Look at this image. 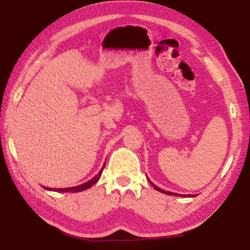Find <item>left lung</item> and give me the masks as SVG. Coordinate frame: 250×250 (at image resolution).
Instances as JSON below:
<instances>
[{"instance_id":"left-lung-1","label":"left lung","mask_w":250,"mask_h":250,"mask_svg":"<svg viewBox=\"0 0 250 250\" xmlns=\"http://www.w3.org/2000/svg\"><path fill=\"white\" fill-rule=\"evenodd\" d=\"M149 183H150V184H151V186H152L153 188H155V189H156V190H158V191H159V192H163V193H166V194H174V193H172V192H168V191H165V190H162V189H159V188H158V187H156V186H155V184H153V183L151 182V181H149Z\"/></svg>"}]
</instances>
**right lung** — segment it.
<instances>
[{"label":"right lung","mask_w":250,"mask_h":250,"mask_svg":"<svg viewBox=\"0 0 250 250\" xmlns=\"http://www.w3.org/2000/svg\"><path fill=\"white\" fill-rule=\"evenodd\" d=\"M104 165H105V163H104ZM104 167H102L100 172H99L97 175L93 177V179L90 180L86 183L81 184V186L74 187V188H66V189H54V191H59V192H80V191L86 190V189H88V188H91L92 186H93V184H95V183L98 182V180L101 177V174H102V170H104ZM45 189H46V188H45ZM49 190H52V189H49Z\"/></svg>","instance_id":"add662e5"}]
</instances>
